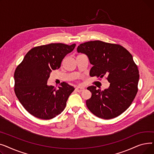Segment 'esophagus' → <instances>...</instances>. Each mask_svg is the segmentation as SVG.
Returning <instances> with one entry per match:
<instances>
[{
  "label": "esophagus",
  "instance_id": "obj_1",
  "mask_svg": "<svg viewBox=\"0 0 154 154\" xmlns=\"http://www.w3.org/2000/svg\"><path fill=\"white\" fill-rule=\"evenodd\" d=\"M75 91L76 92H82V91H84V87H78L75 88Z\"/></svg>",
  "mask_w": 154,
  "mask_h": 154
}]
</instances>
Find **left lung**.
I'll return each mask as SVG.
<instances>
[{
  "mask_svg": "<svg viewBox=\"0 0 154 154\" xmlns=\"http://www.w3.org/2000/svg\"><path fill=\"white\" fill-rule=\"evenodd\" d=\"M77 51L87 55L93 67L91 77L107 75L108 88L101 91L95 86L87 89L92 93L86 100L87 107L100 119H110L122 114L131 106L138 92L139 70L132 55L125 48L116 44L100 41L80 44Z\"/></svg>",
  "mask_w": 154,
  "mask_h": 154,
  "instance_id": "obj_1",
  "label": "left lung"
}]
</instances>
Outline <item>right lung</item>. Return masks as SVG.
Here are the masks:
<instances>
[{"mask_svg": "<svg viewBox=\"0 0 154 154\" xmlns=\"http://www.w3.org/2000/svg\"><path fill=\"white\" fill-rule=\"evenodd\" d=\"M75 47V44L62 43L35 47L18 65L14 72V91L30 114L48 120L64 110L74 87L63 82L56 89L54 86H48L47 82L51 72L60 68L63 58Z\"/></svg>", "mask_w": 154, "mask_h": 154, "instance_id": "1", "label": "right lung"}]
</instances>
